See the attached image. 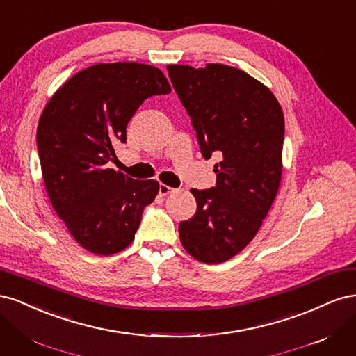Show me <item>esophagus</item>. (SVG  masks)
Returning <instances> with one entry per match:
<instances>
[{"label":"esophagus","mask_w":356,"mask_h":356,"mask_svg":"<svg viewBox=\"0 0 356 356\" xmlns=\"http://www.w3.org/2000/svg\"><path fill=\"white\" fill-rule=\"evenodd\" d=\"M174 191H175L174 188L166 186V184H160V187H159V195L160 196H168V195H170V193H174Z\"/></svg>","instance_id":"obj_1"}]
</instances>
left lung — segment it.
I'll return each instance as SVG.
<instances>
[{
	"instance_id": "obj_1",
	"label": "left lung",
	"mask_w": 356,
	"mask_h": 356,
	"mask_svg": "<svg viewBox=\"0 0 356 356\" xmlns=\"http://www.w3.org/2000/svg\"><path fill=\"white\" fill-rule=\"evenodd\" d=\"M168 72L202 156H221L215 187L191 188L197 209L179 222V239L202 263L227 261L254 239L277 195L284 113L263 83L234 67L169 65Z\"/></svg>"
}]
</instances>
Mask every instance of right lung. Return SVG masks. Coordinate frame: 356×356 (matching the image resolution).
Listing matches in <instances>:
<instances>
[{"instance_id":"1","label":"right lung","mask_w":356,"mask_h":356,"mask_svg":"<svg viewBox=\"0 0 356 356\" xmlns=\"http://www.w3.org/2000/svg\"><path fill=\"white\" fill-rule=\"evenodd\" d=\"M170 93L159 68L98 63L51 96L37 129L42 179L51 207L84 250L111 255L132 243L143 211L159 193L154 179L110 169L114 144L147 98Z\"/></svg>"}]
</instances>
